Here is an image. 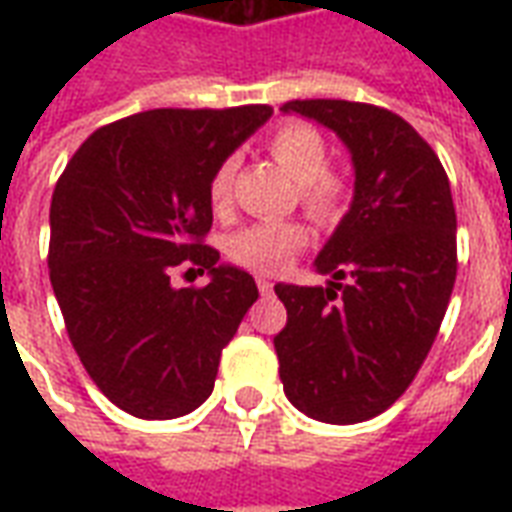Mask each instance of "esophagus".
I'll return each instance as SVG.
<instances>
[{
  "mask_svg": "<svg viewBox=\"0 0 512 512\" xmlns=\"http://www.w3.org/2000/svg\"><path fill=\"white\" fill-rule=\"evenodd\" d=\"M255 282H257V290H260V293H263V296H271V290H274V282H271V279H266V277H257Z\"/></svg>",
  "mask_w": 512,
  "mask_h": 512,
  "instance_id": "1",
  "label": "esophagus"
}]
</instances>
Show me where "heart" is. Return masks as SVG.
Returning a JSON list of instances; mask_svg holds the SVG:
<instances>
[{
    "instance_id": "obj_1",
    "label": "heart",
    "mask_w": 512,
    "mask_h": 512,
    "mask_svg": "<svg viewBox=\"0 0 512 512\" xmlns=\"http://www.w3.org/2000/svg\"><path fill=\"white\" fill-rule=\"evenodd\" d=\"M266 150L290 178L299 183V200L315 222H334L345 205V180L329 169V145L318 128L290 120L271 131ZM235 178V158H224L208 180V202L213 213L230 211V191ZM307 244V230L299 222H260L235 230L227 238V255L233 263L263 274H274Z\"/></svg>"
}]
</instances>
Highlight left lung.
<instances>
[{"label": "left lung", "mask_w": 512, "mask_h": 512, "mask_svg": "<svg viewBox=\"0 0 512 512\" xmlns=\"http://www.w3.org/2000/svg\"><path fill=\"white\" fill-rule=\"evenodd\" d=\"M282 112L332 128L356 180L315 260L329 285H274L288 310L274 337L279 378L307 417L354 425L406 392L439 334L458 271L450 180L433 147L389 109L315 98Z\"/></svg>", "instance_id": "1"}]
</instances>
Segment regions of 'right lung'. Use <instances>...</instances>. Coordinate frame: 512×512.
<instances>
[{
	"label": "right lung",
	"instance_id": "1",
	"mask_svg": "<svg viewBox=\"0 0 512 512\" xmlns=\"http://www.w3.org/2000/svg\"><path fill=\"white\" fill-rule=\"evenodd\" d=\"M271 106L150 109L98 128L51 194L49 277L84 370L117 408L175 419L213 392L222 348L257 301L255 279L202 244L213 169ZM208 270L172 289V267Z\"/></svg>",
	"mask_w": 512,
	"mask_h": 512
}]
</instances>
